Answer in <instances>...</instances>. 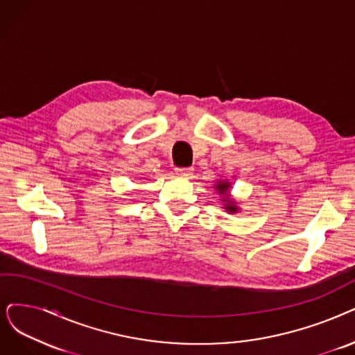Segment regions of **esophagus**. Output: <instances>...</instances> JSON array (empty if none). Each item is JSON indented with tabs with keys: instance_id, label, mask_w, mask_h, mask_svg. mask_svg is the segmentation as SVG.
<instances>
[{
	"instance_id": "34e87169",
	"label": "esophagus",
	"mask_w": 355,
	"mask_h": 355,
	"mask_svg": "<svg viewBox=\"0 0 355 355\" xmlns=\"http://www.w3.org/2000/svg\"><path fill=\"white\" fill-rule=\"evenodd\" d=\"M175 172L179 176H191L193 173V168L192 167H178Z\"/></svg>"
}]
</instances>
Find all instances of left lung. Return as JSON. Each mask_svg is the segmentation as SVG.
Returning a JSON list of instances; mask_svg holds the SVG:
<instances>
[{
  "label": "left lung",
  "mask_w": 355,
  "mask_h": 355,
  "mask_svg": "<svg viewBox=\"0 0 355 355\" xmlns=\"http://www.w3.org/2000/svg\"><path fill=\"white\" fill-rule=\"evenodd\" d=\"M214 189L217 191V193H220V201L223 202V208L230 212V214H236V212L240 211L237 202L234 201V198H232L230 195V189H232V183L229 180H217V183L214 185Z\"/></svg>",
  "instance_id": "obj_1"
}]
</instances>
